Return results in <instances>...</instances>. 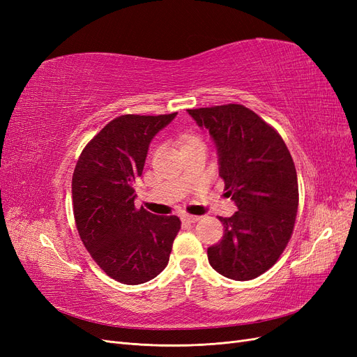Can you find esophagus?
I'll use <instances>...</instances> for the list:
<instances>
[{
    "instance_id": "1",
    "label": "esophagus",
    "mask_w": 357,
    "mask_h": 357,
    "mask_svg": "<svg viewBox=\"0 0 357 357\" xmlns=\"http://www.w3.org/2000/svg\"><path fill=\"white\" fill-rule=\"evenodd\" d=\"M183 222H186V223H197L198 220H199V218L198 215H189V214H186V215H183Z\"/></svg>"
}]
</instances>
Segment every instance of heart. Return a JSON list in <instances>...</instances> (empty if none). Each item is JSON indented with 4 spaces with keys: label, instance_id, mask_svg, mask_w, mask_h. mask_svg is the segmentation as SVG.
<instances>
[{
    "label": "heart",
    "instance_id": "heart-1",
    "mask_svg": "<svg viewBox=\"0 0 357 357\" xmlns=\"http://www.w3.org/2000/svg\"><path fill=\"white\" fill-rule=\"evenodd\" d=\"M178 142H180L181 150H183V149H188V147H192V146H201V144L204 146L202 138H201L198 134L192 132V131L183 132V134L180 135V138H178Z\"/></svg>",
    "mask_w": 357,
    "mask_h": 357
}]
</instances>
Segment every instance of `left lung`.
Wrapping results in <instances>:
<instances>
[{
	"label": "left lung",
	"instance_id": "obj_1",
	"mask_svg": "<svg viewBox=\"0 0 357 357\" xmlns=\"http://www.w3.org/2000/svg\"><path fill=\"white\" fill-rule=\"evenodd\" d=\"M208 129L219 153V176L238 207L219 218L223 238L208 247L219 274L245 282L268 271L294 234L299 190L294 159L275 129L241 104L188 110Z\"/></svg>",
	"mask_w": 357,
	"mask_h": 357
}]
</instances>
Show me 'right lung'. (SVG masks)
<instances>
[{
    "label": "right lung",
    "instance_id": "obj_1",
    "mask_svg": "<svg viewBox=\"0 0 357 357\" xmlns=\"http://www.w3.org/2000/svg\"><path fill=\"white\" fill-rule=\"evenodd\" d=\"M177 113L113 119L79 156L73 174V213L80 240L102 271L123 284H142L164 271L177 215L135 208L134 183L149 144Z\"/></svg>",
    "mask_w": 357,
    "mask_h": 357
}]
</instances>
